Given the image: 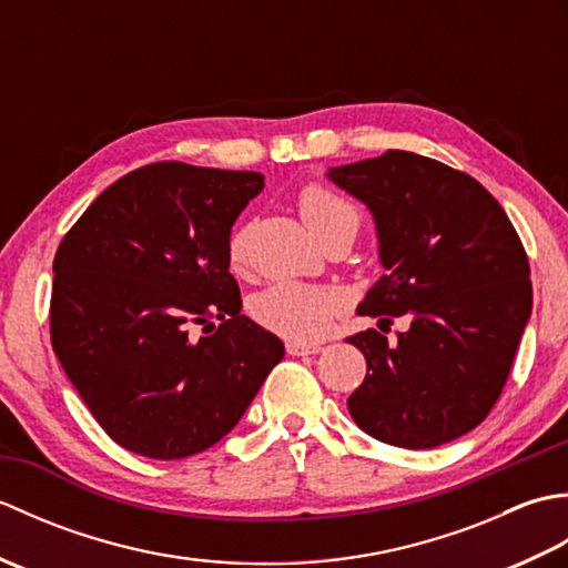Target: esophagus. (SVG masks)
<instances>
[{
	"label": "esophagus",
	"instance_id": "obj_1",
	"mask_svg": "<svg viewBox=\"0 0 568 568\" xmlns=\"http://www.w3.org/2000/svg\"><path fill=\"white\" fill-rule=\"evenodd\" d=\"M287 354L291 356H312V354H320L322 352V344H305V342H287L285 344Z\"/></svg>",
	"mask_w": 568,
	"mask_h": 568
}]
</instances>
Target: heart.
<instances>
[{"mask_svg": "<svg viewBox=\"0 0 568 568\" xmlns=\"http://www.w3.org/2000/svg\"><path fill=\"white\" fill-rule=\"evenodd\" d=\"M297 207L303 220L320 239L334 229L352 226L358 232L361 214L352 202L342 197L339 192L324 187L320 183H310L297 195ZM251 226L239 224L226 239V261L229 268L241 271L246 265ZM339 297L329 291L300 283H281L256 295L251 305L253 317L265 329L293 342H315L327 334L336 312H339Z\"/></svg>", "mask_w": 568, "mask_h": 568, "instance_id": "obj_1", "label": "heart"}]
</instances>
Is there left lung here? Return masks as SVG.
<instances>
[{"label":"left lung","mask_w":568,"mask_h":568,"mask_svg":"<svg viewBox=\"0 0 568 568\" xmlns=\"http://www.w3.org/2000/svg\"><path fill=\"white\" fill-rule=\"evenodd\" d=\"M327 175L376 220L385 275L356 312L378 327L409 317L393 344L376 329L346 339L366 356L348 413L403 449L462 437L500 397L532 312L520 236L478 180L425 155L385 151Z\"/></svg>","instance_id":"1"}]
</instances>
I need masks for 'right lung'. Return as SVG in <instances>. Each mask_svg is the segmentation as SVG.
Segmentation results:
<instances>
[{"instance_id": "add662e5", "label": "right lung", "mask_w": 568, "mask_h": 568, "mask_svg": "<svg viewBox=\"0 0 568 568\" xmlns=\"http://www.w3.org/2000/svg\"><path fill=\"white\" fill-rule=\"evenodd\" d=\"M261 190V173L151 163L106 187L60 241L53 352L124 449L161 462L210 449L283 358V342L241 315L226 261L232 224Z\"/></svg>"}]
</instances>
